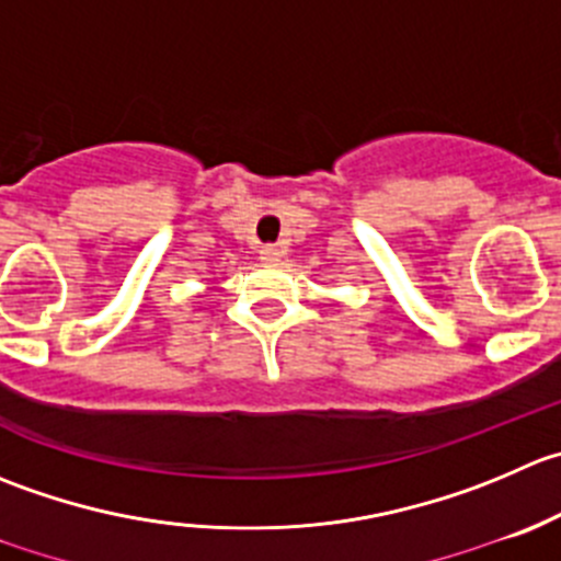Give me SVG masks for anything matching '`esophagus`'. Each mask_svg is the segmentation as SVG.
Masks as SVG:
<instances>
[{
    "instance_id": "obj_1",
    "label": "esophagus",
    "mask_w": 561,
    "mask_h": 561,
    "mask_svg": "<svg viewBox=\"0 0 561 561\" xmlns=\"http://www.w3.org/2000/svg\"><path fill=\"white\" fill-rule=\"evenodd\" d=\"M260 260H263V263H271V265L282 263V249L279 247H263L260 249Z\"/></svg>"
}]
</instances>
